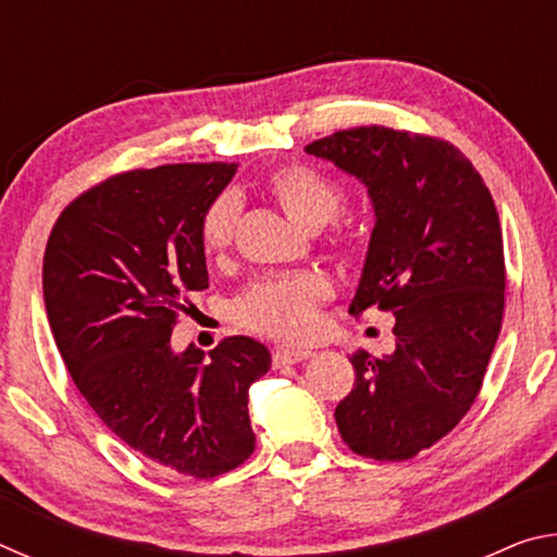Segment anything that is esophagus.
Returning <instances> with one entry per match:
<instances>
[{"instance_id": "1", "label": "esophagus", "mask_w": 557, "mask_h": 557, "mask_svg": "<svg viewBox=\"0 0 557 557\" xmlns=\"http://www.w3.org/2000/svg\"><path fill=\"white\" fill-rule=\"evenodd\" d=\"M312 356L314 354L309 351V348H275V351H272V361H275V366H287V363H301Z\"/></svg>"}]
</instances>
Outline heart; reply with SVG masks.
Here are the masks:
<instances>
[{
    "instance_id": "1",
    "label": "heart",
    "mask_w": 557,
    "mask_h": 557,
    "mask_svg": "<svg viewBox=\"0 0 557 557\" xmlns=\"http://www.w3.org/2000/svg\"><path fill=\"white\" fill-rule=\"evenodd\" d=\"M270 191L301 228L317 231L332 223L344 206V194L326 174L312 166L289 164L270 176ZM238 221V199L221 194L201 215V245L206 252L219 256L228 250ZM329 297V285L319 275L262 277L235 299L233 314L252 332L299 342L314 332L317 309Z\"/></svg>"
}]
</instances>
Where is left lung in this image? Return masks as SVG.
I'll list each match as a JSON object with an SVG mask.
<instances>
[{
  "label": "left lung",
  "instance_id": "1",
  "mask_svg": "<svg viewBox=\"0 0 557 557\" xmlns=\"http://www.w3.org/2000/svg\"><path fill=\"white\" fill-rule=\"evenodd\" d=\"M356 176L375 225L348 312L395 317V351L348 356L336 405L356 455L403 461L457 428L482 391L504 317V238L492 194L455 145L391 127L334 132L305 147Z\"/></svg>",
  "mask_w": 557,
  "mask_h": 557
}]
</instances>
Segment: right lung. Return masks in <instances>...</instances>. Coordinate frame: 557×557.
I'll return each mask as SVG.
<instances>
[{"label":"right lung","mask_w":557,"mask_h":557,"mask_svg":"<svg viewBox=\"0 0 557 557\" xmlns=\"http://www.w3.org/2000/svg\"><path fill=\"white\" fill-rule=\"evenodd\" d=\"M235 164L135 169L88 188L55 221L44 301L75 388L115 435L178 474L211 479L256 449L248 388L270 351L231 336L176 354L188 292L209 287L201 215Z\"/></svg>","instance_id":"1"}]
</instances>
